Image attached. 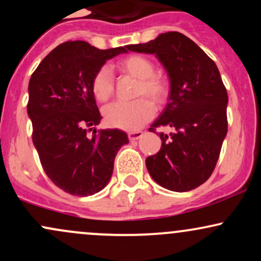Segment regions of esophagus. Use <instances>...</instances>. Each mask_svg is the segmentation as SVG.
Here are the masks:
<instances>
[{"mask_svg": "<svg viewBox=\"0 0 261 261\" xmlns=\"http://www.w3.org/2000/svg\"><path fill=\"white\" fill-rule=\"evenodd\" d=\"M127 135H128V139H130V141H136L142 137L143 133L142 131H130Z\"/></svg>", "mask_w": 261, "mask_h": 261, "instance_id": "obj_1", "label": "esophagus"}]
</instances>
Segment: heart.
Wrapping results in <instances>:
<instances>
[{
	"label": "heart",
	"instance_id": "obj_1",
	"mask_svg": "<svg viewBox=\"0 0 261 261\" xmlns=\"http://www.w3.org/2000/svg\"><path fill=\"white\" fill-rule=\"evenodd\" d=\"M122 73L137 80L135 97L147 95L153 103L160 104L167 97V83L161 74L154 73V66L143 55H130L118 64ZM92 93L98 101H107L113 95V73L108 66H101L92 80ZM154 114L153 104L147 98L133 101H116L103 109L104 120L109 126L126 131H136Z\"/></svg>",
	"mask_w": 261,
	"mask_h": 261
}]
</instances>
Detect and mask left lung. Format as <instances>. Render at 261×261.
Listing matches in <instances>:
<instances>
[{
  "label": "left lung",
  "instance_id": "left-lung-1",
  "mask_svg": "<svg viewBox=\"0 0 261 261\" xmlns=\"http://www.w3.org/2000/svg\"><path fill=\"white\" fill-rule=\"evenodd\" d=\"M134 53L153 54L169 79V99L149 127L161 133L158 153L146 158L152 179L172 191L193 190L214 172L227 135V95L216 64L178 32L162 33L146 44L127 45Z\"/></svg>",
  "mask_w": 261,
  "mask_h": 261
}]
</instances>
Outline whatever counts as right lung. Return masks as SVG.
Returning a JSON list of instances; mask_svg holds the SVG:
<instances>
[{
  "label": "right lung",
  "instance_id": "obj_1",
  "mask_svg": "<svg viewBox=\"0 0 261 261\" xmlns=\"http://www.w3.org/2000/svg\"><path fill=\"white\" fill-rule=\"evenodd\" d=\"M125 47L99 50L83 40L59 45L39 64L29 81L27 110L41 166L56 187L76 196L99 193L112 178L114 160L128 137L118 128L92 136L88 127L101 120L92 80Z\"/></svg>",
  "mask_w": 261,
  "mask_h": 261
}]
</instances>
